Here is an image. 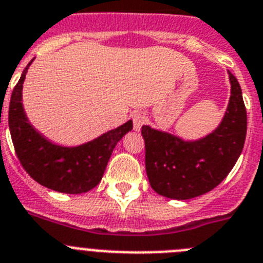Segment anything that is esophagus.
<instances>
[{"label": "esophagus", "instance_id": "1", "mask_svg": "<svg viewBox=\"0 0 263 263\" xmlns=\"http://www.w3.org/2000/svg\"><path fill=\"white\" fill-rule=\"evenodd\" d=\"M132 122H134L135 131H140V128L145 123V115L143 112L134 114V116H132Z\"/></svg>", "mask_w": 263, "mask_h": 263}]
</instances>
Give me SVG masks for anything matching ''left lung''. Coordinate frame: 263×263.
<instances>
[{
  "mask_svg": "<svg viewBox=\"0 0 263 263\" xmlns=\"http://www.w3.org/2000/svg\"><path fill=\"white\" fill-rule=\"evenodd\" d=\"M232 93L221 124L205 138L186 141L141 127L145 143V171L156 193L189 200L216 188L237 163L245 144L248 116L237 78L229 71Z\"/></svg>",
  "mask_w": 263,
  "mask_h": 263,
  "instance_id": "8db88e82",
  "label": "left lung"
}]
</instances>
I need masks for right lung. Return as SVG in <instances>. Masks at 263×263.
I'll return each instance as SVG.
<instances>
[{
	"instance_id": "obj_1",
	"label": "right lung",
	"mask_w": 263,
	"mask_h": 263,
	"mask_svg": "<svg viewBox=\"0 0 263 263\" xmlns=\"http://www.w3.org/2000/svg\"><path fill=\"white\" fill-rule=\"evenodd\" d=\"M30 65L25 67L9 104V129L18 160L41 185L61 193H86L100 182L115 145L132 129V120L79 147L52 144L31 127L22 106V84Z\"/></svg>"
}]
</instances>
